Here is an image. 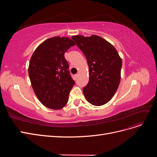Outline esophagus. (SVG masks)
<instances>
[{
	"label": "esophagus",
	"instance_id": "obj_1",
	"mask_svg": "<svg viewBox=\"0 0 157 157\" xmlns=\"http://www.w3.org/2000/svg\"><path fill=\"white\" fill-rule=\"evenodd\" d=\"M75 78H78V74H76V75H75Z\"/></svg>",
	"mask_w": 157,
	"mask_h": 157
}]
</instances>
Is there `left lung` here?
I'll return each mask as SVG.
<instances>
[{"label": "left lung", "instance_id": "left-lung-1", "mask_svg": "<svg viewBox=\"0 0 157 157\" xmlns=\"http://www.w3.org/2000/svg\"><path fill=\"white\" fill-rule=\"evenodd\" d=\"M72 39L86 56L89 67V82L82 90L85 99L93 105H103L119 86L122 59L115 47L101 36L75 35Z\"/></svg>", "mask_w": 157, "mask_h": 157}]
</instances>
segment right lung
Instances as JSON below:
<instances>
[{
  "instance_id": "1",
  "label": "right lung",
  "mask_w": 157,
  "mask_h": 157,
  "mask_svg": "<svg viewBox=\"0 0 157 157\" xmlns=\"http://www.w3.org/2000/svg\"><path fill=\"white\" fill-rule=\"evenodd\" d=\"M75 45L69 37L54 36L37 47L31 56L28 73L36 96L42 105L58 110L67 104L75 81L64 54Z\"/></svg>"
}]
</instances>
